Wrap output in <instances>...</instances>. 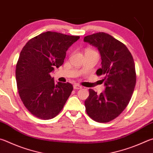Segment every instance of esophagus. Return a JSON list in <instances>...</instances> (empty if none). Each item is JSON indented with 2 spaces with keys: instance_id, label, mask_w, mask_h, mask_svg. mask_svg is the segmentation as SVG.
Returning a JSON list of instances; mask_svg holds the SVG:
<instances>
[{
  "instance_id": "obj_1",
  "label": "esophagus",
  "mask_w": 153,
  "mask_h": 153,
  "mask_svg": "<svg viewBox=\"0 0 153 153\" xmlns=\"http://www.w3.org/2000/svg\"><path fill=\"white\" fill-rule=\"evenodd\" d=\"M82 87L81 85H79L78 84H74V89L75 90H79V89H82Z\"/></svg>"
}]
</instances>
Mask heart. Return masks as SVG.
Wrapping results in <instances>:
<instances>
[{
    "instance_id": "b5f03b06",
    "label": "heart",
    "mask_w": 153,
    "mask_h": 153,
    "mask_svg": "<svg viewBox=\"0 0 153 153\" xmlns=\"http://www.w3.org/2000/svg\"><path fill=\"white\" fill-rule=\"evenodd\" d=\"M86 51H93V50H91V49H88L86 50Z\"/></svg>"
}]
</instances>
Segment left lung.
<instances>
[{
    "label": "left lung",
    "mask_w": 153,
    "mask_h": 153,
    "mask_svg": "<svg viewBox=\"0 0 153 153\" xmlns=\"http://www.w3.org/2000/svg\"><path fill=\"white\" fill-rule=\"evenodd\" d=\"M84 41L100 53L102 68L96 74L104 76L102 80L105 87L100 95L89 90L86 112L94 120L108 123L120 115L131 99L137 80L134 59L124 44L107 33L86 36Z\"/></svg>",
    "instance_id": "1"
}]
</instances>
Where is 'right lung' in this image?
Instances as JSON below:
<instances>
[{
	"label": "right lung",
	"mask_w": 153,
	"mask_h": 153,
	"mask_svg": "<svg viewBox=\"0 0 153 153\" xmlns=\"http://www.w3.org/2000/svg\"><path fill=\"white\" fill-rule=\"evenodd\" d=\"M79 39L48 31L30 39L21 50L16 65V85L22 102L33 116L49 120L63 109L73 85L56 84L50 73L62 65L67 50Z\"/></svg>",
	"instance_id": "obj_1"
}]
</instances>
